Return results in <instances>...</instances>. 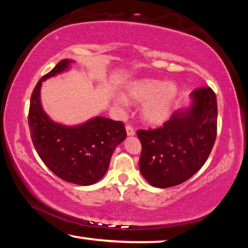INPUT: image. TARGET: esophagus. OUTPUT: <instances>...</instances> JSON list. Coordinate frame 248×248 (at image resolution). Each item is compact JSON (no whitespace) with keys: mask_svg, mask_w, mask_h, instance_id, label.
Segmentation results:
<instances>
[{"mask_svg":"<svg viewBox=\"0 0 248 248\" xmlns=\"http://www.w3.org/2000/svg\"><path fill=\"white\" fill-rule=\"evenodd\" d=\"M125 131H127V134L129 137H132L136 134V131H134V129L131 127V125H125Z\"/></svg>","mask_w":248,"mask_h":248,"instance_id":"34e87169","label":"esophagus"}]
</instances>
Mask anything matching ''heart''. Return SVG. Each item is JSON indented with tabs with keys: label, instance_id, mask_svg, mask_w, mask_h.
<instances>
[{
	"label": "heart",
	"instance_id": "obj_1",
	"mask_svg": "<svg viewBox=\"0 0 248 248\" xmlns=\"http://www.w3.org/2000/svg\"><path fill=\"white\" fill-rule=\"evenodd\" d=\"M182 92L177 84L155 78H140L125 86V98L117 97L120 105L130 103L142 105L141 116L144 123L162 125L173 116Z\"/></svg>",
	"mask_w": 248,
	"mask_h": 248
}]
</instances>
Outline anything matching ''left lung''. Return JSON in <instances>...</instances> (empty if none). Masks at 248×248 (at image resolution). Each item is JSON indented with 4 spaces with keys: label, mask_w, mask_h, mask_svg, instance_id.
<instances>
[{
    "label": "left lung",
    "mask_w": 248,
    "mask_h": 248,
    "mask_svg": "<svg viewBox=\"0 0 248 248\" xmlns=\"http://www.w3.org/2000/svg\"><path fill=\"white\" fill-rule=\"evenodd\" d=\"M190 99V106L176 110L163 127L138 130L142 145L140 171L154 187L186 182L211 153L217 138V96L210 87H200Z\"/></svg>",
    "instance_id": "obj_1"
}]
</instances>
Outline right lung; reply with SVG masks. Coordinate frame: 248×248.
<instances>
[{"label": "right lung", "instance_id": "1", "mask_svg": "<svg viewBox=\"0 0 248 248\" xmlns=\"http://www.w3.org/2000/svg\"><path fill=\"white\" fill-rule=\"evenodd\" d=\"M73 62L64 59L39 79L31 97L28 124L33 146L48 169L65 182L89 186L106 174L111 155L127 132L124 123L105 117L65 125L46 114L40 100L43 82L68 71Z\"/></svg>", "mask_w": 248, "mask_h": 248}]
</instances>
